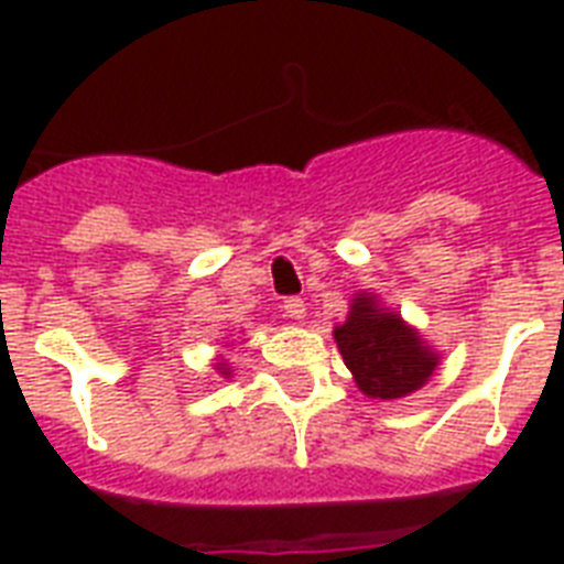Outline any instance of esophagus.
Wrapping results in <instances>:
<instances>
[{
    "mask_svg": "<svg viewBox=\"0 0 564 564\" xmlns=\"http://www.w3.org/2000/svg\"><path fill=\"white\" fill-rule=\"evenodd\" d=\"M283 313L290 318H304L307 316V304H304V299H286L283 301Z\"/></svg>",
    "mask_w": 564,
    "mask_h": 564,
    "instance_id": "1",
    "label": "esophagus"
}]
</instances>
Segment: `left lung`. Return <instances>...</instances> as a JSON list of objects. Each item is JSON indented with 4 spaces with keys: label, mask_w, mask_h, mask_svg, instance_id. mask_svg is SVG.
<instances>
[{
    "label": "left lung",
    "mask_w": 564,
    "mask_h": 564,
    "mask_svg": "<svg viewBox=\"0 0 564 564\" xmlns=\"http://www.w3.org/2000/svg\"><path fill=\"white\" fill-rule=\"evenodd\" d=\"M334 339L357 389L375 401L419 392L442 360V354L424 343L401 313L383 307L375 292L354 295L345 322L334 327Z\"/></svg>",
    "instance_id": "8db88e82"
}]
</instances>
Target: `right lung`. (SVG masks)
Returning <instances> with one entry per match:
<instances>
[{
	"label": "right lung",
	"instance_id": "1",
	"mask_svg": "<svg viewBox=\"0 0 564 564\" xmlns=\"http://www.w3.org/2000/svg\"><path fill=\"white\" fill-rule=\"evenodd\" d=\"M216 371H219L221 377H230V369H228V362H225V360L216 362Z\"/></svg>",
	"mask_w": 564,
	"mask_h": 564
}]
</instances>
